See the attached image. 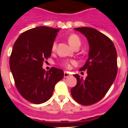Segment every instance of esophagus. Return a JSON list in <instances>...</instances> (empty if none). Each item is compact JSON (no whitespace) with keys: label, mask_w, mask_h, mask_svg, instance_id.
<instances>
[{"label":"esophagus","mask_w":128,"mask_h":128,"mask_svg":"<svg viewBox=\"0 0 128 128\" xmlns=\"http://www.w3.org/2000/svg\"><path fill=\"white\" fill-rule=\"evenodd\" d=\"M70 72H67V71H64V78H68V77H69L70 76Z\"/></svg>","instance_id":"esophagus-1"}]
</instances>
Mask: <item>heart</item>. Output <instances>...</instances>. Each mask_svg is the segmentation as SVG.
Listing matches in <instances>:
<instances>
[{
  "mask_svg": "<svg viewBox=\"0 0 128 128\" xmlns=\"http://www.w3.org/2000/svg\"><path fill=\"white\" fill-rule=\"evenodd\" d=\"M68 42L69 43V44L72 46V47H75V46H80L81 45V40L80 37L78 36L76 34H71L68 37ZM56 48V42H53L52 44V47L51 49L52 50H55ZM77 62L75 60H66L64 61L62 63V65L66 67L67 68H70L73 65H76Z\"/></svg>",
  "mask_w": 128,
  "mask_h": 128,
  "instance_id": "b5f03b06",
  "label": "heart"
}]
</instances>
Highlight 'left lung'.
Instances as JSON below:
<instances>
[{"label": "left lung", "mask_w": 128, "mask_h": 128, "mask_svg": "<svg viewBox=\"0 0 128 128\" xmlns=\"http://www.w3.org/2000/svg\"><path fill=\"white\" fill-rule=\"evenodd\" d=\"M75 30L83 34L89 43L88 58L80 70H87L85 80L74 75L77 84L70 90L72 98L84 106L92 105L106 94L117 73V55L112 40L90 27Z\"/></svg>", "instance_id": "8db88e82"}]
</instances>
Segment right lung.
Returning a JSON list of instances; mask_svg holds the SVG:
<instances>
[{
    "label": "right lung",
    "mask_w": 128,
    "mask_h": 128,
    "mask_svg": "<svg viewBox=\"0 0 128 128\" xmlns=\"http://www.w3.org/2000/svg\"><path fill=\"white\" fill-rule=\"evenodd\" d=\"M60 29L38 26L20 35L14 44L10 66L19 93L35 104L46 102L52 96L64 71L52 67L46 71L43 62L50 58L51 47Z\"/></svg>",
    "instance_id": "obj_1"
}]
</instances>
